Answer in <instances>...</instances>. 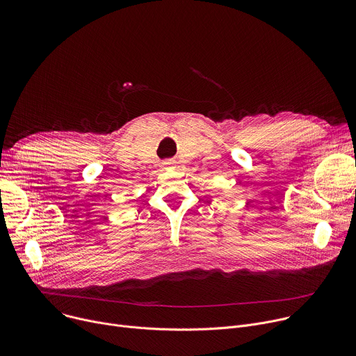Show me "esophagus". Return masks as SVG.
<instances>
[{
	"mask_svg": "<svg viewBox=\"0 0 356 356\" xmlns=\"http://www.w3.org/2000/svg\"><path fill=\"white\" fill-rule=\"evenodd\" d=\"M173 163H175V162H173L172 159H168V161H163V162H162V166H163V168H169V166H172Z\"/></svg>",
	"mask_w": 356,
	"mask_h": 356,
	"instance_id": "1",
	"label": "esophagus"
}]
</instances>
